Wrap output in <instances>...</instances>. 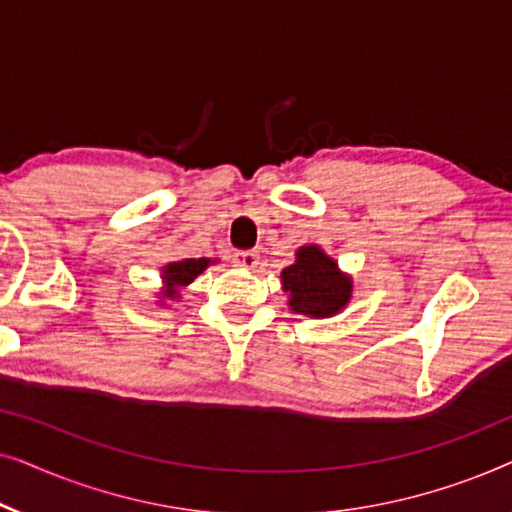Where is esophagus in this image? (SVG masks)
<instances>
[{
  "mask_svg": "<svg viewBox=\"0 0 512 512\" xmlns=\"http://www.w3.org/2000/svg\"><path fill=\"white\" fill-rule=\"evenodd\" d=\"M258 261H261L258 251H235L233 254V263L242 270H254Z\"/></svg>",
  "mask_w": 512,
  "mask_h": 512,
  "instance_id": "1",
  "label": "esophagus"
}]
</instances>
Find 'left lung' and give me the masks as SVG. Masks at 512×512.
<instances>
[{"label": "left lung", "mask_w": 512, "mask_h": 512, "mask_svg": "<svg viewBox=\"0 0 512 512\" xmlns=\"http://www.w3.org/2000/svg\"><path fill=\"white\" fill-rule=\"evenodd\" d=\"M282 284L291 293V310L310 317H331L352 296V279L314 244L298 249L296 263L282 270Z\"/></svg>", "instance_id": "obj_1"}]
</instances>
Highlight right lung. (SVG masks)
<instances>
[{
  "label": "right lung",
  "instance_id": "right-lung-1",
  "mask_svg": "<svg viewBox=\"0 0 512 512\" xmlns=\"http://www.w3.org/2000/svg\"><path fill=\"white\" fill-rule=\"evenodd\" d=\"M209 265L207 258H186V261L179 263H170L163 270V279H165V296L167 298H177V289L179 286L191 284L195 277L200 275Z\"/></svg>",
  "mask_w": 512,
  "mask_h": 512
}]
</instances>
